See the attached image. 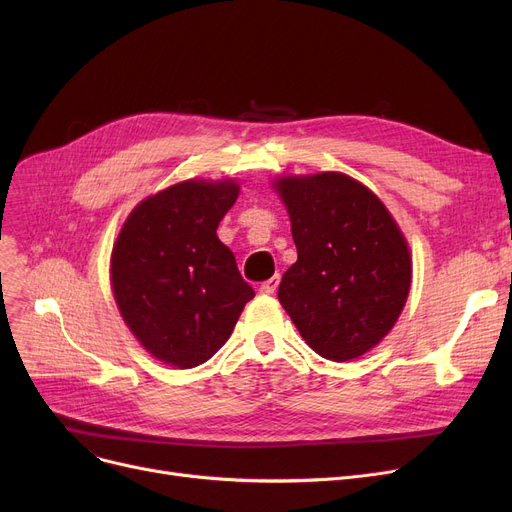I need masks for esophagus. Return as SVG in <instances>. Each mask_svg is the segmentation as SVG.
Returning a JSON list of instances; mask_svg holds the SVG:
<instances>
[{"label":"esophagus","instance_id":"34e87169","mask_svg":"<svg viewBox=\"0 0 512 512\" xmlns=\"http://www.w3.org/2000/svg\"><path fill=\"white\" fill-rule=\"evenodd\" d=\"M278 284H280V276L276 274L274 278L265 280V282L259 286V292H261V294H274V292H276V288H278Z\"/></svg>","mask_w":512,"mask_h":512}]
</instances>
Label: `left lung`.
<instances>
[{
  "instance_id": "1",
  "label": "left lung",
  "mask_w": 512,
  "mask_h": 512,
  "mask_svg": "<svg viewBox=\"0 0 512 512\" xmlns=\"http://www.w3.org/2000/svg\"><path fill=\"white\" fill-rule=\"evenodd\" d=\"M274 186L299 253L278 299L317 355L357 359L392 330L407 303V240L386 205L351 176H286Z\"/></svg>"
}]
</instances>
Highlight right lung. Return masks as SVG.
Returning a JSON list of instances; mask_svg holds the SVG:
<instances>
[{
  "instance_id": "obj_1",
  "label": "right lung",
  "mask_w": 512,
  "mask_h": 512,
  "mask_svg": "<svg viewBox=\"0 0 512 512\" xmlns=\"http://www.w3.org/2000/svg\"><path fill=\"white\" fill-rule=\"evenodd\" d=\"M236 197L232 180H186L141 201L118 234V309L147 351L172 367L211 359L255 297L215 234Z\"/></svg>"
}]
</instances>
